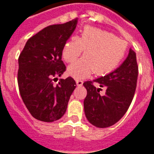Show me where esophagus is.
I'll list each match as a JSON object with an SVG mask.
<instances>
[{
  "label": "esophagus",
  "mask_w": 154,
  "mask_h": 154,
  "mask_svg": "<svg viewBox=\"0 0 154 154\" xmlns=\"http://www.w3.org/2000/svg\"><path fill=\"white\" fill-rule=\"evenodd\" d=\"M75 82H76V85H77V86H79V87H80V86H82V85H83V81H82V80L76 79Z\"/></svg>",
  "instance_id": "34e87169"
}]
</instances>
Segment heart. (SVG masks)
I'll use <instances>...</instances> for the list:
<instances>
[{
  "label": "heart",
  "instance_id": "b5f03b06",
  "mask_svg": "<svg viewBox=\"0 0 154 154\" xmlns=\"http://www.w3.org/2000/svg\"><path fill=\"white\" fill-rule=\"evenodd\" d=\"M127 50V42L106 30L85 27L80 37L73 36L62 49V58L72 63L84 51L82 59L68 68V74L75 79H85L95 72L105 75L120 65Z\"/></svg>",
  "mask_w": 154,
  "mask_h": 154
}]
</instances>
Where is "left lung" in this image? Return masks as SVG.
Returning <instances> with one entry per match:
<instances>
[{
    "label": "left lung",
    "mask_w": 154,
    "mask_h": 154,
    "mask_svg": "<svg viewBox=\"0 0 154 154\" xmlns=\"http://www.w3.org/2000/svg\"><path fill=\"white\" fill-rule=\"evenodd\" d=\"M138 72L136 54L131 48L126 59L117 69L94 81L83 84L87 89L84 101L85 116L91 124L96 127L106 128L122 119L133 100ZM94 82L101 88L106 87L105 95L100 96V89L94 86Z\"/></svg>",
    "instance_id": "obj_1"
}]
</instances>
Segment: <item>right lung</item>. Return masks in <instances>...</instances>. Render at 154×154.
I'll return each mask as SVG.
<instances>
[{"mask_svg":"<svg viewBox=\"0 0 154 154\" xmlns=\"http://www.w3.org/2000/svg\"><path fill=\"white\" fill-rule=\"evenodd\" d=\"M78 19L44 28L31 37L19 57L18 85L30 114L37 120L52 122L66 113L76 87L74 79H60L66 67L61 60L64 44L75 31Z\"/></svg>","mask_w":154,"mask_h":154,"instance_id":"add662e5","label":"right lung"}]
</instances>
